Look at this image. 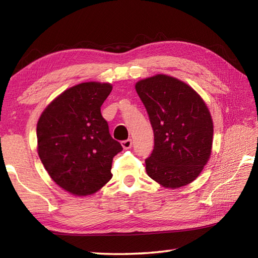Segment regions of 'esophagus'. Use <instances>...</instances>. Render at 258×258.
Here are the masks:
<instances>
[{
	"instance_id": "esophagus-1",
	"label": "esophagus",
	"mask_w": 258,
	"mask_h": 258,
	"mask_svg": "<svg viewBox=\"0 0 258 258\" xmlns=\"http://www.w3.org/2000/svg\"><path fill=\"white\" fill-rule=\"evenodd\" d=\"M132 145H133L132 140H125V141L122 142V146H123L124 150L131 149V147H132Z\"/></svg>"
}]
</instances>
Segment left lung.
<instances>
[{
  "label": "left lung",
  "instance_id": "8db88e82",
  "mask_svg": "<svg viewBox=\"0 0 258 258\" xmlns=\"http://www.w3.org/2000/svg\"><path fill=\"white\" fill-rule=\"evenodd\" d=\"M135 89L154 132L147 175L167 188L191 183L212 152L213 120L206 104L190 86L164 74L139 81Z\"/></svg>",
  "mask_w": 258,
  "mask_h": 258
}]
</instances>
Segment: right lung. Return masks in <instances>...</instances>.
I'll return each mask as SVG.
<instances>
[{
  "instance_id": "obj_1",
  "label": "right lung",
  "mask_w": 258,
  "mask_h": 258,
  "mask_svg": "<svg viewBox=\"0 0 258 258\" xmlns=\"http://www.w3.org/2000/svg\"><path fill=\"white\" fill-rule=\"evenodd\" d=\"M112 85L86 82L64 91L37 122V152L59 187L78 196L95 193L112 178L113 157L123 150L109 134L101 106Z\"/></svg>"
}]
</instances>
